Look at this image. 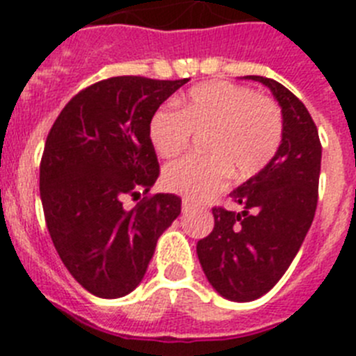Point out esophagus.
<instances>
[{
    "label": "esophagus",
    "mask_w": 356,
    "mask_h": 356,
    "mask_svg": "<svg viewBox=\"0 0 356 356\" xmlns=\"http://www.w3.org/2000/svg\"><path fill=\"white\" fill-rule=\"evenodd\" d=\"M193 209H194V205H193V203H191V201H188V200L181 201V212L187 213V212H191V210H193Z\"/></svg>",
    "instance_id": "34e87169"
}]
</instances>
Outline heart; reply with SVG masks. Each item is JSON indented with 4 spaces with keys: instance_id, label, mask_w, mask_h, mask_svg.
Instances as JSON below:
<instances>
[{
    "instance_id": "1",
    "label": "heart",
    "mask_w": 356,
    "mask_h": 356,
    "mask_svg": "<svg viewBox=\"0 0 356 356\" xmlns=\"http://www.w3.org/2000/svg\"><path fill=\"white\" fill-rule=\"evenodd\" d=\"M181 110L160 108L149 121L151 146L160 156L180 155L193 134H205L207 155L169 163L163 185L191 200L219 193L232 171L250 178L275 159L284 139V115L271 97L228 81H210L188 90Z\"/></svg>"
}]
</instances>
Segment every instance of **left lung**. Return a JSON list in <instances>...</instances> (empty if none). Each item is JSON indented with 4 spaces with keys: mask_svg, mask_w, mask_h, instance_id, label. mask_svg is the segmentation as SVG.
Masks as SVG:
<instances>
[{
    "mask_svg": "<svg viewBox=\"0 0 356 356\" xmlns=\"http://www.w3.org/2000/svg\"><path fill=\"white\" fill-rule=\"evenodd\" d=\"M271 90L284 115L275 159L234 193L242 207H213V229L197 242L201 267L222 298L253 301L271 291L300 251L317 207L321 143L307 106L278 81L244 76Z\"/></svg>",
    "mask_w": 356,
    "mask_h": 356,
    "instance_id": "obj_1",
    "label": "left lung"
}]
</instances>
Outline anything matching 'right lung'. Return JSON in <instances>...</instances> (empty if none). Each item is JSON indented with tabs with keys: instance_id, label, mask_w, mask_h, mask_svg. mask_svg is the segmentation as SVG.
Here are the masks:
<instances>
[{
	"instance_id": "add662e5",
	"label": "right lung",
	"mask_w": 356,
	"mask_h": 356,
	"mask_svg": "<svg viewBox=\"0 0 356 356\" xmlns=\"http://www.w3.org/2000/svg\"><path fill=\"white\" fill-rule=\"evenodd\" d=\"M184 80L114 76L80 90L53 122L40 160V200L55 250L90 294L114 300L143 282L156 241L181 212L149 196L160 175L149 121ZM145 194L135 209L122 200Z\"/></svg>"
}]
</instances>
